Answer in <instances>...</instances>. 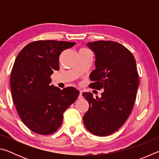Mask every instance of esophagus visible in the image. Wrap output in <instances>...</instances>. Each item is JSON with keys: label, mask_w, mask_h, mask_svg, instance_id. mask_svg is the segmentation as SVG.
<instances>
[{"label": "esophagus", "mask_w": 159, "mask_h": 159, "mask_svg": "<svg viewBox=\"0 0 159 159\" xmlns=\"http://www.w3.org/2000/svg\"><path fill=\"white\" fill-rule=\"evenodd\" d=\"M79 92H80V94H79V99H81L83 98V95H82V90H80Z\"/></svg>", "instance_id": "esophagus-1"}]
</instances>
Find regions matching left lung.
Instances as JSON below:
<instances>
[{
	"instance_id": "8db88e82",
	"label": "left lung",
	"mask_w": 159,
	"mask_h": 159,
	"mask_svg": "<svg viewBox=\"0 0 159 159\" xmlns=\"http://www.w3.org/2000/svg\"><path fill=\"white\" fill-rule=\"evenodd\" d=\"M87 45L95 55V69L90 75L93 83L89 86L104 91L100 98L83 93L90 105L83 123L91 133L109 135L124 124L133 108L139 85L135 59L117 42L98 41Z\"/></svg>"
}]
</instances>
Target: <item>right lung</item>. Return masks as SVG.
<instances>
[{
    "label": "right lung",
    "mask_w": 159,
    "mask_h": 159,
    "mask_svg": "<svg viewBox=\"0 0 159 159\" xmlns=\"http://www.w3.org/2000/svg\"><path fill=\"white\" fill-rule=\"evenodd\" d=\"M74 42L37 41L18 54L10 76L13 102L22 122L31 131L50 134L58 130L63 114L76 100L79 91L74 87L60 90L50 76L59 70L61 53Z\"/></svg>",
    "instance_id": "1"
}]
</instances>
